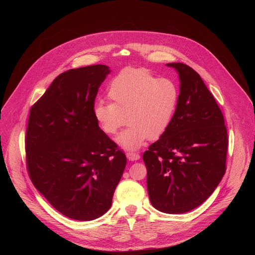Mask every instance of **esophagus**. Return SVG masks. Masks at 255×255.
<instances>
[{
  "instance_id": "obj_1",
  "label": "esophagus",
  "mask_w": 255,
  "mask_h": 255,
  "mask_svg": "<svg viewBox=\"0 0 255 255\" xmlns=\"http://www.w3.org/2000/svg\"><path fill=\"white\" fill-rule=\"evenodd\" d=\"M126 156L129 160L134 161V160H138L140 158V155L138 153H134V152H127Z\"/></svg>"
}]
</instances>
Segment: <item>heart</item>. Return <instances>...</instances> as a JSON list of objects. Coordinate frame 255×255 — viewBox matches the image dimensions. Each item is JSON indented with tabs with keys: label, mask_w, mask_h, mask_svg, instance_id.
Instances as JSON below:
<instances>
[{
	"label": "heart",
	"mask_w": 255,
	"mask_h": 255,
	"mask_svg": "<svg viewBox=\"0 0 255 255\" xmlns=\"http://www.w3.org/2000/svg\"><path fill=\"white\" fill-rule=\"evenodd\" d=\"M107 94L111 104L97 102L93 116L101 131L109 136L115 135L127 118L129 127L117 138L125 150H137L148 138H160L172 121L179 97L173 81L133 67H126L115 76Z\"/></svg>",
	"instance_id": "1"
}]
</instances>
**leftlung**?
Here are the masks:
<instances>
[{
	"instance_id": "left-lung-1",
	"label": "left lung",
	"mask_w": 255,
	"mask_h": 255,
	"mask_svg": "<svg viewBox=\"0 0 255 255\" xmlns=\"http://www.w3.org/2000/svg\"><path fill=\"white\" fill-rule=\"evenodd\" d=\"M179 78L176 110L167 131L143 153L152 206L181 214L202 205L226 171L227 129L202 78L187 64L167 63Z\"/></svg>"
}]
</instances>
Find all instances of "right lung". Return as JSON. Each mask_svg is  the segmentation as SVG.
Returning <instances> with one entry per match:
<instances>
[{
    "instance_id": "obj_1",
    "label": "right lung",
    "mask_w": 255,
    "mask_h": 255,
    "mask_svg": "<svg viewBox=\"0 0 255 255\" xmlns=\"http://www.w3.org/2000/svg\"><path fill=\"white\" fill-rule=\"evenodd\" d=\"M111 70L97 64L62 72L30 110L26 161L34 187L70 219L91 221L111 208L126 156L99 128L93 107Z\"/></svg>"
}]
</instances>
